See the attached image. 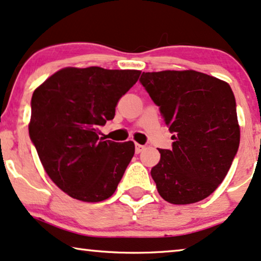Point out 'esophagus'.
Returning a JSON list of instances; mask_svg holds the SVG:
<instances>
[{
	"label": "esophagus",
	"instance_id": "1",
	"mask_svg": "<svg viewBox=\"0 0 261 261\" xmlns=\"http://www.w3.org/2000/svg\"><path fill=\"white\" fill-rule=\"evenodd\" d=\"M144 148H145L144 145H142V144H138V143H136V149H135V150H136V154H140V152L143 151V149H144Z\"/></svg>",
	"mask_w": 261,
	"mask_h": 261
}]
</instances>
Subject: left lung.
Listing matches in <instances>:
<instances>
[{"instance_id": "1", "label": "left lung", "mask_w": 261, "mask_h": 261, "mask_svg": "<svg viewBox=\"0 0 261 261\" xmlns=\"http://www.w3.org/2000/svg\"><path fill=\"white\" fill-rule=\"evenodd\" d=\"M140 81L174 134L172 150L159 149L151 168L158 192L175 205L205 199L223 181L240 144L230 86L196 70L143 72Z\"/></svg>"}]
</instances>
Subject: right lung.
I'll use <instances>...</instances> for the list:
<instances>
[{
	"instance_id": "1",
	"label": "right lung",
	"mask_w": 261,
	"mask_h": 261,
	"mask_svg": "<svg viewBox=\"0 0 261 261\" xmlns=\"http://www.w3.org/2000/svg\"><path fill=\"white\" fill-rule=\"evenodd\" d=\"M140 75V70L68 67L33 92L30 137L45 172L74 199L98 203L117 190L135 143L105 141L99 127L113 119L118 101Z\"/></svg>"
}]
</instances>
